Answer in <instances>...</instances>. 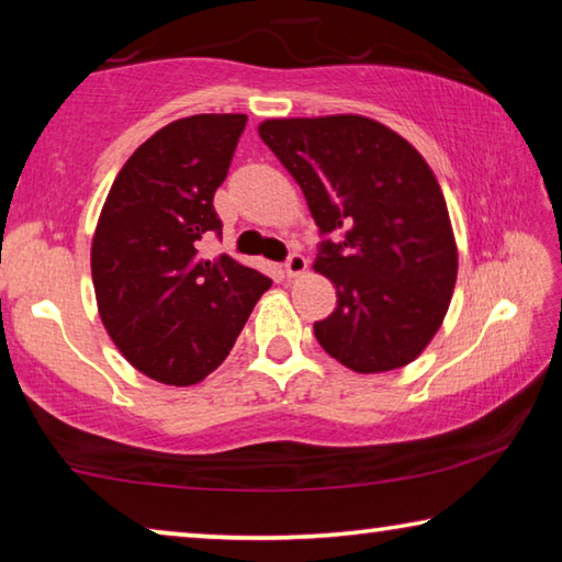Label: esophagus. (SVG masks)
<instances>
[{"label":"esophagus","instance_id":"34e87169","mask_svg":"<svg viewBox=\"0 0 562 562\" xmlns=\"http://www.w3.org/2000/svg\"><path fill=\"white\" fill-rule=\"evenodd\" d=\"M304 270H307V260H304L300 252H292L288 262H284V272H288V278H300Z\"/></svg>","mask_w":562,"mask_h":562}]
</instances>
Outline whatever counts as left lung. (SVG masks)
I'll return each instance as SVG.
<instances>
[{
	"mask_svg": "<svg viewBox=\"0 0 562 562\" xmlns=\"http://www.w3.org/2000/svg\"><path fill=\"white\" fill-rule=\"evenodd\" d=\"M258 131L325 235L315 272L337 288V307L315 322L322 349L359 374L406 367L439 331L459 272L434 170L396 131L355 113Z\"/></svg>",
	"mask_w": 562,
	"mask_h": 562,
	"instance_id": "8db88e82",
	"label": "left lung"
}]
</instances>
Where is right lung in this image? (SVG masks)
<instances>
[{
  "label": "right lung",
  "instance_id": "right-lung-1",
  "mask_svg": "<svg viewBox=\"0 0 562 562\" xmlns=\"http://www.w3.org/2000/svg\"><path fill=\"white\" fill-rule=\"evenodd\" d=\"M245 113L178 119L119 170L91 245L99 315L113 345L160 384L190 386L231 355L272 280L201 243L223 235L213 207Z\"/></svg>",
  "mask_w": 562,
  "mask_h": 562
}]
</instances>
